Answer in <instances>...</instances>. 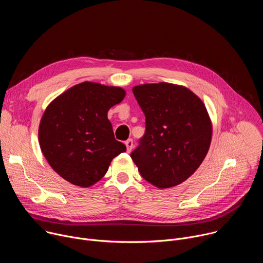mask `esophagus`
Here are the masks:
<instances>
[{"label": "esophagus", "instance_id": "1", "mask_svg": "<svg viewBox=\"0 0 263 263\" xmlns=\"http://www.w3.org/2000/svg\"><path fill=\"white\" fill-rule=\"evenodd\" d=\"M125 144H126V146H127V152L130 153V152L132 151V148H133V140H132V139H128V140L125 142Z\"/></svg>", "mask_w": 263, "mask_h": 263}]
</instances>
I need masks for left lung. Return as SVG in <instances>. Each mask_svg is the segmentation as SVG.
<instances>
[{
  "label": "left lung",
  "mask_w": 263,
  "mask_h": 263,
  "mask_svg": "<svg viewBox=\"0 0 263 263\" xmlns=\"http://www.w3.org/2000/svg\"><path fill=\"white\" fill-rule=\"evenodd\" d=\"M145 117V132L131 158L142 178L164 190L189 179L205 159L212 124L202 100L172 83L132 88Z\"/></svg>",
  "instance_id": "8db88e82"
}]
</instances>
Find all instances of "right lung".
<instances>
[{
  "mask_svg": "<svg viewBox=\"0 0 263 263\" xmlns=\"http://www.w3.org/2000/svg\"><path fill=\"white\" fill-rule=\"evenodd\" d=\"M125 96L122 87L86 81L48 105L39 140L45 158L60 177L86 189L105 176L112 159L126 152L107 118L108 110Z\"/></svg>",
  "mask_w": 263,
  "mask_h": 263,
  "instance_id": "1",
  "label": "right lung"
}]
</instances>
